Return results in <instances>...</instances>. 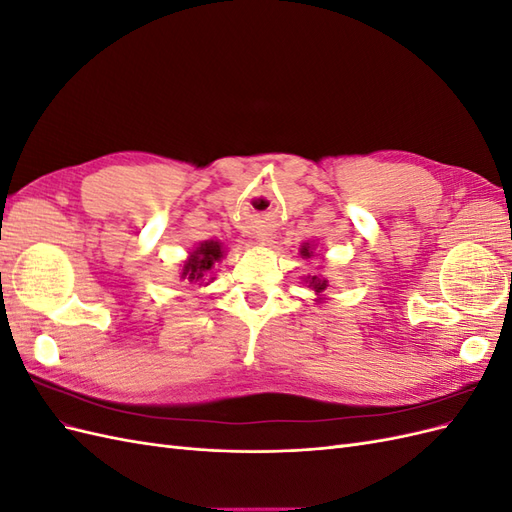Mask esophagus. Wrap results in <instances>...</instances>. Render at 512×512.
<instances>
[{"label": "esophagus", "instance_id": "1", "mask_svg": "<svg viewBox=\"0 0 512 512\" xmlns=\"http://www.w3.org/2000/svg\"><path fill=\"white\" fill-rule=\"evenodd\" d=\"M265 241H269V239H267V237H262V239H260V243H262V245H265Z\"/></svg>", "mask_w": 512, "mask_h": 512}]
</instances>
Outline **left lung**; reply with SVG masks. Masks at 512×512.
I'll use <instances>...</instances> for the list:
<instances>
[{
	"label": "left lung",
	"mask_w": 512,
	"mask_h": 512,
	"mask_svg": "<svg viewBox=\"0 0 512 512\" xmlns=\"http://www.w3.org/2000/svg\"><path fill=\"white\" fill-rule=\"evenodd\" d=\"M301 254H303L305 258L312 256V250H309V243L301 245ZM305 280H307V284H309L307 288H312V290L318 294V301H320L322 294L327 292V288H329V280H324V277H318V275H307Z\"/></svg>",
	"instance_id": "8db88e82"
}]
</instances>
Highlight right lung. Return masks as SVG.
I'll list each match as a JSON object with an SVG mask.
<instances>
[{
  "instance_id": "obj_1",
  "label": "right lung",
  "mask_w": 512,
  "mask_h": 512,
  "mask_svg": "<svg viewBox=\"0 0 512 512\" xmlns=\"http://www.w3.org/2000/svg\"><path fill=\"white\" fill-rule=\"evenodd\" d=\"M224 256L222 250V243L220 241H203L200 243L194 252H190L188 260L183 262V269H181V280H188V282H198V284H209L211 277V269L215 262Z\"/></svg>"
}]
</instances>
